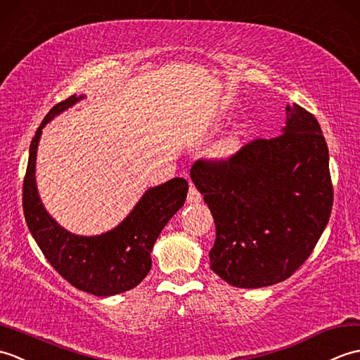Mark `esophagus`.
<instances>
[{"label": "esophagus", "mask_w": 360, "mask_h": 360, "mask_svg": "<svg viewBox=\"0 0 360 360\" xmlns=\"http://www.w3.org/2000/svg\"><path fill=\"white\" fill-rule=\"evenodd\" d=\"M188 203H200L202 202V194L198 193L195 186H191L189 188V193H188Z\"/></svg>", "instance_id": "obj_1"}]
</instances>
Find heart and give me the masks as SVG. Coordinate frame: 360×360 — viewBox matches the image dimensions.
I'll use <instances>...</instances> for the list:
<instances>
[{"mask_svg": "<svg viewBox=\"0 0 360 360\" xmlns=\"http://www.w3.org/2000/svg\"><path fill=\"white\" fill-rule=\"evenodd\" d=\"M240 149V137L237 134H228L214 143L210 149V155L217 160H228Z\"/></svg>", "mask_w": 360, "mask_h": 360, "instance_id": "1", "label": "heart"}]
</instances>
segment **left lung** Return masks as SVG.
Returning a JSON list of instances; mask_svg holds the SVG:
<instances>
[{"label": "left lung", "mask_w": 360, "mask_h": 360, "mask_svg": "<svg viewBox=\"0 0 360 360\" xmlns=\"http://www.w3.org/2000/svg\"><path fill=\"white\" fill-rule=\"evenodd\" d=\"M191 180L215 221L211 269L236 288L291 277L328 225V146L314 115L295 103L278 137L251 141L226 162L198 160Z\"/></svg>", "instance_id": "obj_1"}]
</instances>
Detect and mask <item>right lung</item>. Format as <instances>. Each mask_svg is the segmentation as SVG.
Instances as JSON below:
<instances>
[{
    "label": "right lung",
    "mask_w": 360,
    "mask_h": 360,
    "mask_svg": "<svg viewBox=\"0 0 360 360\" xmlns=\"http://www.w3.org/2000/svg\"><path fill=\"white\" fill-rule=\"evenodd\" d=\"M72 95L53 106L39 124L29 148L22 185L27 228L55 271L77 290L108 297L135 288L150 271V252L157 237L185 205L188 181L175 177L145 191L132 211L115 228L97 236H78L63 228L47 212L37 188V150L44 126L84 100Z\"/></svg>",
    "instance_id": "1"
}]
</instances>
